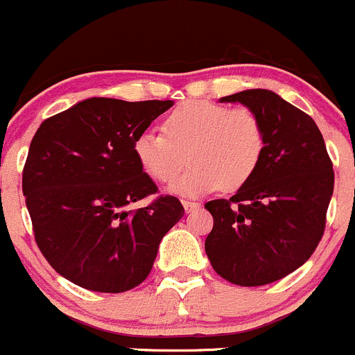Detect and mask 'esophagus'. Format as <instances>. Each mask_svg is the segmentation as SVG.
<instances>
[{
    "label": "esophagus",
    "mask_w": 355,
    "mask_h": 355,
    "mask_svg": "<svg viewBox=\"0 0 355 355\" xmlns=\"http://www.w3.org/2000/svg\"><path fill=\"white\" fill-rule=\"evenodd\" d=\"M182 207H184L186 212H193V210L200 209V203L191 202V200H182Z\"/></svg>",
    "instance_id": "34e87169"
}]
</instances>
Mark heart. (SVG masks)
<instances>
[{
  "label": "heart",
  "instance_id": "heart-1",
  "mask_svg": "<svg viewBox=\"0 0 355 355\" xmlns=\"http://www.w3.org/2000/svg\"><path fill=\"white\" fill-rule=\"evenodd\" d=\"M160 131H143L135 155L150 178L169 182L185 163L192 167L169 186L182 196H202L223 186L233 191L257 171L266 148L262 119L247 107L231 108L214 101H186L171 112Z\"/></svg>",
  "mask_w": 355,
  "mask_h": 355
}]
</instances>
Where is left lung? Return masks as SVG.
<instances>
[{"label": "left lung", "mask_w": 355, "mask_h": 355, "mask_svg": "<svg viewBox=\"0 0 355 355\" xmlns=\"http://www.w3.org/2000/svg\"><path fill=\"white\" fill-rule=\"evenodd\" d=\"M264 122V157L230 200H210L214 227L205 252L220 278L240 286L278 282L300 268L321 241L335 173L312 117L268 89L220 98Z\"/></svg>", "instance_id": "obj_1"}]
</instances>
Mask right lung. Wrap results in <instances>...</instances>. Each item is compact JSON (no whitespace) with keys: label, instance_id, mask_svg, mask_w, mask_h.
<instances>
[{"label":"right lung","instance_id":"right-lung-1","mask_svg":"<svg viewBox=\"0 0 355 355\" xmlns=\"http://www.w3.org/2000/svg\"><path fill=\"white\" fill-rule=\"evenodd\" d=\"M173 101L87 98L46 119L34 135L22 191L36 243L73 285L121 293L146 279L167 231L184 214L139 166L135 139Z\"/></svg>","mask_w":355,"mask_h":355}]
</instances>
